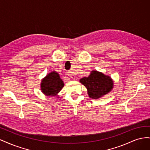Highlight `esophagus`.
Segmentation results:
<instances>
[{"label": "esophagus", "mask_w": 150, "mask_h": 150, "mask_svg": "<svg viewBox=\"0 0 150 150\" xmlns=\"http://www.w3.org/2000/svg\"><path fill=\"white\" fill-rule=\"evenodd\" d=\"M68 76H69L71 79H75L76 76L74 75V74H72V72H71V71L69 72H68Z\"/></svg>", "instance_id": "esophagus-1"}]
</instances>
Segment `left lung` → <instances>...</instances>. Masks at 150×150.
Masks as SVG:
<instances>
[{
	"instance_id": "left-lung-1",
	"label": "left lung",
	"mask_w": 150,
	"mask_h": 150,
	"mask_svg": "<svg viewBox=\"0 0 150 150\" xmlns=\"http://www.w3.org/2000/svg\"><path fill=\"white\" fill-rule=\"evenodd\" d=\"M79 81L87 88L88 96L92 99L101 98L113 88L111 77L97 71H92L88 77L81 78Z\"/></svg>"
}]
</instances>
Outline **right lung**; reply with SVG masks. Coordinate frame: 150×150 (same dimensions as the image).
Segmentation results:
<instances>
[{
    "mask_svg": "<svg viewBox=\"0 0 150 150\" xmlns=\"http://www.w3.org/2000/svg\"><path fill=\"white\" fill-rule=\"evenodd\" d=\"M64 87V83L59 74L56 71H52L42 79L40 84L42 92L47 96H55Z\"/></svg>",
    "mask_w": 150,
    "mask_h": 150,
    "instance_id": "right-lung-1",
    "label": "right lung"
}]
</instances>
